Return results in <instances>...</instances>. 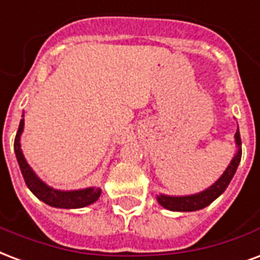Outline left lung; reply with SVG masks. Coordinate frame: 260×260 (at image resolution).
Listing matches in <instances>:
<instances>
[{
	"instance_id": "obj_1",
	"label": "left lung",
	"mask_w": 260,
	"mask_h": 260,
	"mask_svg": "<svg viewBox=\"0 0 260 260\" xmlns=\"http://www.w3.org/2000/svg\"><path fill=\"white\" fill-rule=\"evenodd\" d=\"M236 144L239 146V152L237 155L234 156L233 160L230 161L229 167L226 169V171L222 174L218 181H216L211 188H208L207 190L197 194H192V196H182V197H173V196H163L160 194L157 196V202L161 206L170 210V211H196V210H202L208 204H211L216 197H219L222 193L225 192L228 185L230 183L232 178H233L236 170L239 167L240 160H241V138H240V132H236Z\"/></svg>"
}]
</instances>
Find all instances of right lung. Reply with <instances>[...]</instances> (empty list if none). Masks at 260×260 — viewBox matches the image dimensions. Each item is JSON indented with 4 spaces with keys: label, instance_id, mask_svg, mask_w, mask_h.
Masks as SVG:
<instances>
[{
    "label": "right lung",
    "instance_id": "add662e5",
    "mask_svg": "<svg viewBox=\"0 0 260 260\" xmlns=\"http://www.w3.org/2000/svg\"><path fill=\"white\" fill-rule=\"evenodd\" d=\"M24 127V119H21L20 124H19V130L15 137V153H16L17 163L20 167L21 174L24 178V182L28 186L31 192L34 193L35 196L40 200L49 204L52 207H57V208H82L94 203L101 194V189H82V190H72V192H61V190H54V189L46 186L42 181H41L31 167L27 165L24 156L21 153L20 149V134Z\"/></svg>",
    "mask_w": 260,
    "mask_h": 260
}]
</instances>
